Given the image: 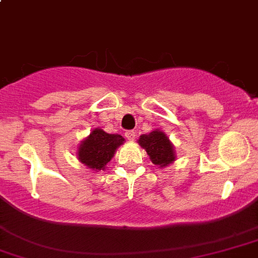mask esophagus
Returning a JSON list of instances; mask_svg holds the SVG:
<instances>
[{"instance_id": "1", "label": "esophagus", "mask_w": 258, "mask_h": 258, "mask_svg": "<svg viewBox=\"0 0 258 258\" xmlns=\"http://www.w3.org/2000/svg\"><path fill=\"white\" fill-rule=\"evenodd\" d=\"M125 137H126V139L129 142H134L136 141V132H133V131L126 132V133H125Z\"/></svg>"}]
</instances>
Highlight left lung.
Wrapping results in <instances>:
<instances>
[{"label":"left lung","instance_id":"1","mask_svg":"<svg viewBox=\"0 0 258 258\" xmlns=\"http://www.w3.org/2000/svg\"><path fill=\"white\" fill-rule=\"evenodd\" d=\"M138 143L142 148L146 149L152 163L159 167H166L176 159L172 143L167 136L158 129L151 132L149 134H142L141 138L138 139Z\"/></svg>","mask_w":258,"mask_h":258}]
</instances>
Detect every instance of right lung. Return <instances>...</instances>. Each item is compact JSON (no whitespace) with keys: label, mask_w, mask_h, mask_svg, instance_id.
Returning a JSON list of instances; mask_svg holds the SVG:
<instances>
[{"label":"right lung","mask_w":258,"mask_h":258,"mask_svg":"<svg viewBox=\"0 0 258 258\" xmlns=\"http://www.w3.org/2000/svg\"><path fill=\"white\" fill-rule=\"evenodd\" d=\"M125 142L119 134H107L96 127L78 147V159L81 163L94 171L105 170V166L114 157L115 151Z\"/></svg>","instance_id":"add662e5"}]
</instances>
